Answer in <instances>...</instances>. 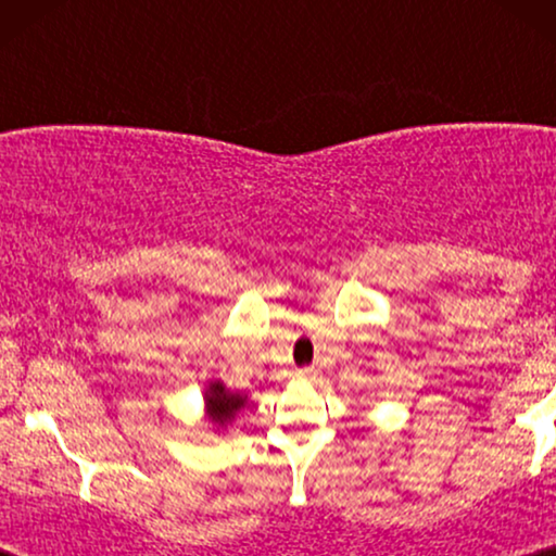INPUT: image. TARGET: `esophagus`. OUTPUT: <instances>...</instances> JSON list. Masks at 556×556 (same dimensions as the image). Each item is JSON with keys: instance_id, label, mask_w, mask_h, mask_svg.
<instances>
[{"instance_id": "esophagus-1", "label": "esophagus", "mask_w": 556, "mask_h": 556, "mask_svg": "<svg viewBox=\"0 0 556 556\" xmlns=\"http://www.w3.org/2000/svg\"><path fill=\"white\" fill-rule=\"evenodd\" d=\"M318 377V369L316 367H303L295 371V379H316Z\"/></svg>"}]
</instances>
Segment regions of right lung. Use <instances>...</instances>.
<instances>
[{"label":"right lung","mask_w":556,"mask_h":556,"mask_svg":"<svg viewBox=\"0 0 556 556\" xmlns=\"http://www.w3.org/2000/svg\"><path fill=\"white\" fill-rule=\"evenodd\" d=\"M204 415L212 422V430L215 432H227L235 417L240 415V409L248 405V392H232L223 379H210L204 384Z\"/></svg>","instance_id":"add662e5"}]
</instances>
